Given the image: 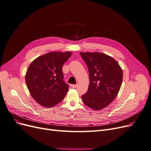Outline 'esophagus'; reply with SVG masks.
Here are the masks:
<instances>
[{
    "label": "esophagus",
    "instance_id": "obj_1",
    "mask_svg": "<svg viewBox=\"0 0 151 151\" xmlns=\"http://www.w3.org/2000/svg\"><path fill=\"white\" fill-rule=\"evenodd\" d=\"M70 86H71V88H76L77 87V85L76 84H71Z\"/></svg>",
    "mask_w": 151,
    "mask_h": 151
}]
</instances>
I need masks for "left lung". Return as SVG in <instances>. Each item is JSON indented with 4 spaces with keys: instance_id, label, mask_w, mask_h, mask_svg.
Here are the masks:
<instances>
[{
    "instance_id": "left-lung-1",
    "label": "left lung",
    "mask_w": 151,
    "mask_h": 151,
    "mask_svg": "<svg viewBox=\"0 0 151 151\" xmlns=\"http://www.w3.org/2000/svg\"><path fill=\"white\" fill-rule=\"evenodd\" d=\"M89 74L87 93L82 96L87 106L100 110L110 104L119 92L123 72L119 63L111 57L100 52H81Z\"/></svg>"
}]
</instances>
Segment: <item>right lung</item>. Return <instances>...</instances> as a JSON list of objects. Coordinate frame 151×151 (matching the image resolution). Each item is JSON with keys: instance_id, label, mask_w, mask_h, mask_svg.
I'll list each match as a JSON object with an SVG mask.
<instances>
[{"instance_id": "1", "label": "right lung", "mask_w": 151, "mask_h": 151, "mask_svg": "<svg viewBox=\"0 0 151 151\" xmlns=\"http://www.w3.org/2000/svg\"><path fill=\"white\" fill-rule=\"evenodd\" d=\"M70 52H51L31 63L25 80L31 96L41 106L51 108L61 102L68 90L63 81L62 66Z\"/></svg>"}]
</instances>
